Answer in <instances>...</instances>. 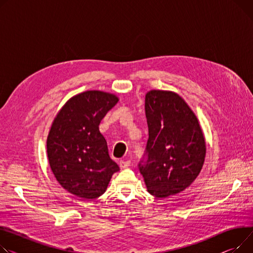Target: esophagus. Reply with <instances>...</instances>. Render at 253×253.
I'll return each instance as SVG.
<instances>
[{"mask_svg":"<svg viewBox=\"0 0 253 253\" xmlns=\"http://www.w3.org/2000/svg\"><path fill=\"white\" fill-rule=\"evenodd\" d=\"M119 166L121 169H126V168H128L130 166V161H120Z\"/></svg>","mask_w":253,"mask_h":253,"instance_id":"1","label":"esophagus"}]
</instances>
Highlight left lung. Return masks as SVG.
I'll return each mask as SVG.
<instances>
[{
  "mask_svg": "<svg viewBox=\"0 0 253 253\" xmlns=\"http://www.w3.org/2000/svg\"><path fill=\"white\" fill-rule=\"evenodd\" d=\"M147 161L139 164L147 191L158 198L180 193L199 175L206 139L197 118L176 92L153 89L145 94Z\"/></svg>",
  "mask_w": 253,
  "mask_h": 253,
  "instance_id": "obj_1",
  "label": "left lung"
}]
</instances>
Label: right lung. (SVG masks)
Wrapping results in <instances>:
<instances>
[{
    "label": "right lung",
    "instance_id": "right-lung-1",
    "mask_svg": "<svg viewBox=\"0 0 253 253\" xmlns=\"http://www.w3.org/2000/svg\"><path fill=\"white\" fill-rule=\"evenodd\" d=\"M119 102L114 93L87 90L67 100L46 138L48 164L61 186L77 197L104 194L119 167L110 158L99 123Z\"/></svg>",
    "mask_w": 253,
    "mask_h": 253
}]
</instances>
